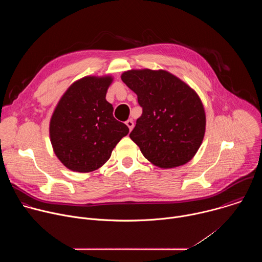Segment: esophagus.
Returning <instances> with one entry per match:
<instances>
[{
	"label": "esophagus",
	"instance_id": "34e87169",
	"mask_svg": "<svg viewBox=\"0 0 262 262\" xmlns=\"http://www.w3.org/2000/svg\"><path fill=\"white\" fill-rule=\"evenodd\" d=\"M125 123H126V125L128 126L129 130H132V129L134 128V121H133V119H128Z\"/></svg>",
	"mask_w": 262,
	"mask_h": 262
}]
</instances>
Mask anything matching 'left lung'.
<instances>
[{
  "label": "left lung",
  "mask_w": 262,
  "mask_h": 262,
  "mask_svg": "<svg viewBox=\"0 0 262 262\" xmlns=\"http://www.w3.org/2000/svg\"><path fill=\"white\" fill-rule=\"evenodd\" d=\"M121 80L138 95L143 108L129 135L143 156L162 169L189 163L202 144L206 126L197 92L164 69H130Z\"/></svg>",
  "instance_id": "obj_1"
}]
</instances>
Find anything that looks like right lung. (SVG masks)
<instances>
[{"label": "right lung", "instance_id": "right-lung-1", "mask_svg": "<svg viewBox=\"0 0 262 262\" xmlns=\"http://www.w3.org/2000/svg\"><path fill=\"white\" fill-rule=\"evenodd\" d=\"M112 76H88L73 82L58 101L50 121L54 152L69 170L89 173L111 158L128 127L113 116L105 99Z\"/></svg>", "mask_w": 262, "mask_h": 262}]
</instances>
